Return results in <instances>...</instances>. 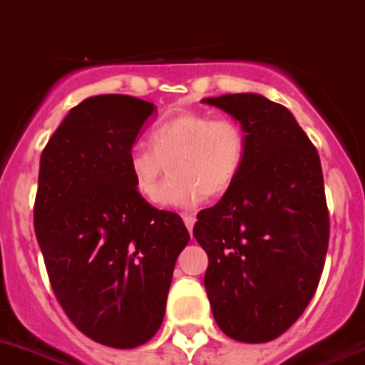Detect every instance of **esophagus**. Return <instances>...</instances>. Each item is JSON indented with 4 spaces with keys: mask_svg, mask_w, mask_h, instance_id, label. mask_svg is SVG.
Returning <instances> with one entry per match:
<instances>
[{
    "mask_svg": "<svg viewBox=\"0 0 365 365\" xmlns=\"http://www.w3.org/2000/svg\"><path fill=\"white\" fill-rule=\"evenodd\" d=\"M183 217V222H185V226H187L189 232H192V226H195V220H197V217L192 215V213H185Z\"/></svg>",
    "mask_w": 365,
    "mask_h": 365,
    "instance_id": "obj_1",
    "label": "esophagus"
}]
</instances>
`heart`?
I'll list each match as a JSON object with an SVG mask.
<instances>
[{"instance_id": "1", "label": "heart", "mask_w": 365, "mask_h": 365, "mask_svg": "<svg viewBox=\"0 0 365 365\" xmlns=\"http://www.w3.org/2000/svg\"><path fill=\"white\" fill-rule=\"evenodd\" d=\"M247 140L241 125L206 113H180L150 131V146L135 145L128 170L146 202L167 207H195L204 197L225 195L245 163ZM173 174L162 195L166 165Z\"/></svg>"}]
</instances>
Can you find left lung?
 Returning <instances> with one entry per match:
<instances>
[{
  "label": "left lung",
  "instance_id": "left-lung-1",
  "mask_svg": "<svg viewBox=\"0 0 365 365\" xmlns=\"http://www.w3.org/2000/svg\"><path fill=\"white\" fill-rule=\"evenodd\" d=\"M241 124L245 163L234 185L197 215L204 286L219 329L245 344L286 332L310 304L329 249L319 154L295 116L262 94L204 98Z\"/></svg>",
  "mask_w": 365,
  "mask_h": 365
}]
</instances>
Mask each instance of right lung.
Here are the masks:
<instances>
[{"instance_id": "add662e5", "label": "right lung", "mask_w": 365, "mask_h": 365, "mask_svg": "<svg viewBox=\"0 0 365 365\" xmlns=\"http://www.w3.org/2000/svg\"><path fill=\"white\" fill-rule=\"evenodd\" d=\"M154 103L100 94L72 107L41 155L35 232L59 304L85 336L115 349L146 344L163 323L180 215L131 183L128 155Z\"/></svg>"}]
</instances>
